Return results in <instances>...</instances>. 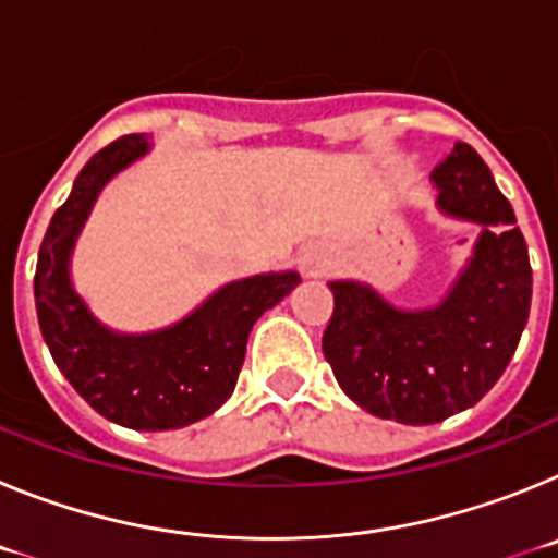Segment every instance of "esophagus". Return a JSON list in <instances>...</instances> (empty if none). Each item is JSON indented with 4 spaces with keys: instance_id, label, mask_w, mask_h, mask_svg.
Here are the masks:
<instances>
[{
    "instance_id": "esophagus-1",
    "label": "esophagus",
    "mask_w": 558,
    "mask_h": 558,
    "mask_svg": "<svg viewBox=\"0 0 558 558\" xmlns=\"http://www.w3.org/2000/svg\"><path fill=\"white\" fill-rule=\"evenodd\" d=\"M304 268H307L310 276H315V274H318V270H322V265L315 263V259H304Z\"/></svg>"
}]
</instances>
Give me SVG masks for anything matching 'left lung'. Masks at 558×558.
I'll use <instances>...</instances> for the list:
<instances>
[{"mask_svg":"<svg viewBox=\"0 0 558 558\" xmlns=\"http://www.w3.org/2000/svg\"><path fill=\"white\" fill-rule=\"evenodd\" d=\"M436 209L481 226L472 256L433 307H397L360 279H335L324 357L372 416L436 425L486 397L506 372L531 310V263L492 170L458 142L430 172Z\"/></svg>","mask_w":558,"mask_h":558,"instance_id":"left-lung-1","label":"left lung"}]
</instances>
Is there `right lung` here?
<instances>
[{
  "mask_svg": "<svg viewBox=\"0 0 558 558\" xmlns=\"http://www.w3.org/2000/svg\"><path fill=\"white\" fill-rule=\"evenodd\" d=\"M150 147L145 133H131L83 167L38 251L36 313L56 366L100 416L131 430H179L211 416L234 393L251 329L302 276H245L150 332H120L102 324L72 284V254L102 186L145 159Z\"/></svg>",
  "mask_w": 558,
  "mask_h": 558,
  "instance_id": "1",
  "label": "right lung"
}]
</instances>
